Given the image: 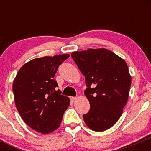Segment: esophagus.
<instances>
[{
  "mask_svg": "<svg viewBox=\"0 0 151 151\" xmlns=\"http://www.w3.org/2000/svg\"><path fill=\"white\" fill-rule=\"evenodd\" d=\"M70 100H71V101H74V100H76V97H73V96L70 97Z\"/></svg>",
  "mask_w": 151,
  "mask_h": 151,
  "instance_id": "esophagus-1",
  "label": "esophagus"
}]
</instances>
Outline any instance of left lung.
<instances>
[{
	"mask_svg": "<svg viewBox=\"0 0 151 151\" xmlns=\"http://www.w3.org/2000/svg\"><path fill=\"white\" fill-rule=\"evenodd\" d=\"M71 57L85 76L84 94L90 110L84 122L94 131H104L117 122L127 104L131 77L122 58L106 49L76 51Z\"/></svg>",
	"mask_w": 151,
	"mask_h": 151,
	"instance_id": "left-lung-1",
	"label": "left lung"
}]
</instances>
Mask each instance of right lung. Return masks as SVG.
<instances>
[{
    "instance_id": "obj_1",
    "label": "right lung",
    "mask_w": 151,
    "mask_h": 151,
    "mask_svg": "<svg viewBox=\"0 0 151 151\" xmlns=\"http://www.w3.org/2000/svg\"><path fill=\"white\" fill-rule=\"evenodd\" d=\"M69 57L63 54L31 60L18 71L13 82L16 106L24 122L42 134L60 125L69 106V98L61 94L53 79L59 66Z\"/></svg>"
}]
</instances>
